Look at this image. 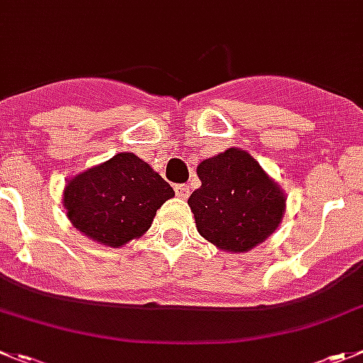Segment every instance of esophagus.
Instances as JSON below:
<instances>
[{"instance_id":"34e87169","label":"esophagus","mask_w":363,"mask_h":363,"mask_svg":"<svg viewBox=\"0 0 363 363\" xmlns=\"http://www.w3.org/2000/svg\"><path fill=\"white\" fill-rule=\"evenodd\" d=\"M174 192L178 198L185 199V198H189V194H191V189H189V185H185V184H178V185H174Z\"/></svg>"}]
</instances>
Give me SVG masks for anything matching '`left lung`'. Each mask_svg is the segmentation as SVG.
<instances>
[{"label":"left lung","instance_id":"left-lung-1","mask_svg":"<svg viewBox=\"0 0 363 363\" xmlns=\"http://www.w3.org/2000/svg\"><path fill=\"white\" fill-rule=\"evenodd\" d=\"M201 187L189 198L198 232L227 252H247L281 223L286 198L261 165L241 149H227L198 165Z\"/></svg>","mask_w":363,"mask_h":363}]
</instances>
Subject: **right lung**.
Returning a JSON list of instances; mask_svg holds the SVG:
<instances>
[{"mask_svg":"<svg viewBox=\"0 0 363 363\" xmlns=\"http://www.w3.org/2000/svg\"><path fill=\"white\" fill-rule=\"evenodd\" d=\"M172 196L171 185L144 160L118 152L69 179L65 207L82 234L109 247H122L151 227L156 211Z\"/></svg>","mask_w":363,"mask_h":363,"instance_id":"obj_1","label":"right lung"}]
</instances>
